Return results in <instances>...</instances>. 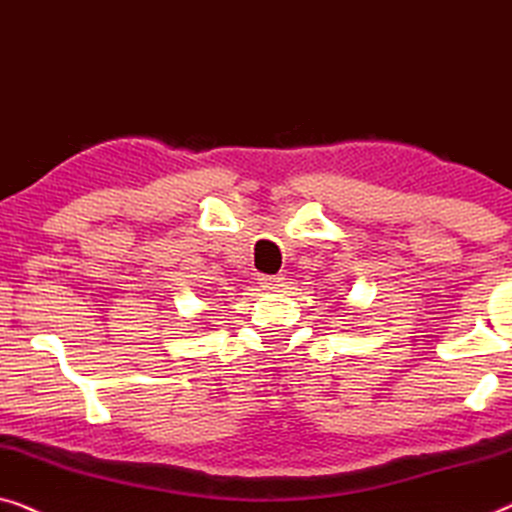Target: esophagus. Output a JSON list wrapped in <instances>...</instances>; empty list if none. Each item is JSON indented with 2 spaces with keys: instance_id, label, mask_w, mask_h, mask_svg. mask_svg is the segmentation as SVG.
Returning a JSON list of instances; mask_svg holds the SVG:
<instances>
[{
  "instance_id": "obj_1",
  "label": "esophagus",
  "mask_w": 512,
  "mask_h": 512,
  "mask_svg": "<svg viewBox=\"0 0 512 512\" xmlns=\"http://www.w3.org/2000/svg\"><path fill=\"white\" fill-rule=\"evenodd\" d=\"M259 287L266 292H283L285 278L283 276H262L259 278Z\"/></svg>"
}]
</instances>
